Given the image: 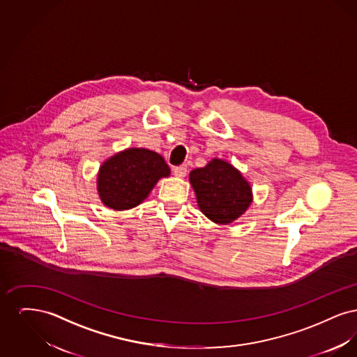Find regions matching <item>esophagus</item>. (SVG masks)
<instances>
[{
	"label": "esophagus",
	"instance_id": "esophagus-1",
	"mask_svg": "<svg viewBox=\"0 0 357 357\" xmlns=\"http://www.w3.org/2000/svg\"><path fill=\"white\" fill-rule=\"evenodd\" d=\"M174 175L175 176H178V178H183V176H186L187 174V167L186 166H178V167H174Z\"/></svg>",
	"mask_w": 357,
	"mask_h": 357
}]
</instances>
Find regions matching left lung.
<instances>
[{"label": "left lung", "mask_w": 357, "mask_h": 357, "mask_svg": "<svg viewBox=\"0 0 357 357\" xmlns=\"http://www.w3.org/2000/svg\"><path fill=\"white\" fill-rule=\"evenodd\" d=\"M198 207L210 221L227 225L239 218L253 202V192L242 174L226 160L214 158L190 172Z\"/></svg>", "instance_id": "left-lung-1"}]
</instances>
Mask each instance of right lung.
Returning <instances> with one entry per match:
<instances>
[{"label":"right lung","mask_w":357,"mask_h":357,"mask_svg":"<svg viewBox=\"0 0 357 357\" xmlns=\"http://www.w3.org/2000/svg\"><path fill=\"white\" fill-rule=\"evenodd\" d=\"M170 167L158 153L127 149L107 159L98 174V192L102 204L114 210H128L142 204Z\"/></svg>","instance_id":"add662e5"}]
</instances>
